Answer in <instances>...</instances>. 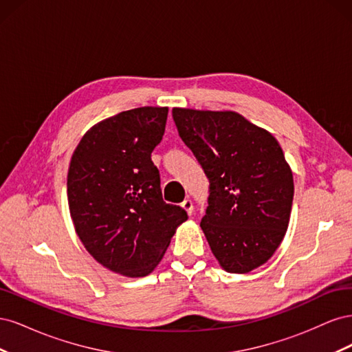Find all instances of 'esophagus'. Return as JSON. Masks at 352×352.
Wrapping results in <instances>:
<instances>
[{
    "instance_id": "34e87169",
    "label": "esophagus",
    "mask_w": 352,
    "mask_h": 352,
    "mask_svg": "<svg viewBox=\"0 0 352 352\" xmlns=\"http://www.w3.org/2000/svg\"><path fill=\"white\" fill-rule=\"evenodd\" d=\"M180 207H182L186 212H188V214L190 216V214H192V211H194V206H192V201H190L189 198H186L184 202H182V204H180Z\"/></svg>"
}]
</instances>
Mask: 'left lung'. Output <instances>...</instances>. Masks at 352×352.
<instances>
[{"instance_id": "8db88e82", "label": "left lung", "mask_w": 352, "mask_h": 352, "mask_svg": "<svg viewBox=\"0 0 352 352\" xmlns=\"http://www.w3.org/2000/svg\"><path fill=\"white\" fill-rule=\"evenodd\" d=\"M179 136L210 180L201 229L220 267L267 263L289 225L294 176L278 140L236 111L172 110Z\"/></svg>"}]
</instances>
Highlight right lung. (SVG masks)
<instances>
[{
  "mask_svg": "<svg viewBox=\"0 0 352 352\" xmlns=\"http://www.w3.org/2000/svg\"><path fill=\"white\" fill-rule=\"evenodd\" d=\"M167 114V107H140L104 119L70 160L67 201L76 235L101 265L127 278L150 274L188 219L163 201L151 162Z\"/></svg>",
  "mask_w": 352,
  "mask_h": 352,
  "instance_id": "right-lung-1",
  "label": "right lung"
}]
</instances>
